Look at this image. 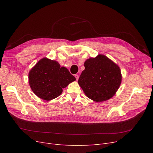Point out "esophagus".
I'll return each mask as SVG.
<instances>
[{
    "instance_id": "obj_1",
    "label": "esophagus",
    "mask_w": 153,
    "mask_h": 153,
    "mask_svg": "<svg viewBox=\"0 0 153 153\" xmlns=\"http://www.w3.org/2000/svg\"><path fill=\"white\" fill-rule=\"evenodd\" d=\"M75 76V77H76V80H77H77H78V79H79V76H78V75H77V74H76V75H75V76Z\"/></svg>"
}]
</instances>
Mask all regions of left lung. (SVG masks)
Segmentation results:
<instances>
[{"label":"left lung","mask_w":153,"mask_h":153,"mask_svg":"<svg viewBox=\"0 0 153 153\" xmlns=\"http://www.w3.org/2000/svg\"><path fill=\"white\" fill-rule=\"evenodd\" d=\"M85 69L78 83L85 95L99 102L105 101L116 94L122 82L121 71L114 62L103 54L87 59Z\"/></svg>","instance_id":"left-lung-1"}]
</instances>
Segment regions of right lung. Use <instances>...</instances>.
<instances>
[{
    "mask_svg": "<svg viewBox=\"0 0 153 153\" xmlns=\"http://www.w3.org/2000/svg\"><path fill=\"white\" fill-rule=\"evenodd\" d=\"M28 81L34 94L48 101L59 96L63 88L76 81V78L58 62L44 58L30 71Z\"/></svg>",
    "mask_w": 153,
    "mask_h": 153,
    "instance_id": "right-lung-1",
    "label": "right lung"
}]
</instances>
